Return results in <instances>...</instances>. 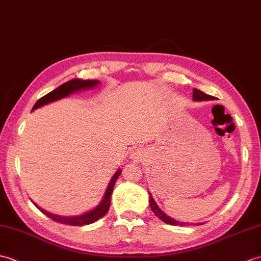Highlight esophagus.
I'll use <instances>...</instances> for the list:
<instances>
[{
	"instance_id": "esophagus-1",
	"label": "esophagus",
	"mask_w": 261,
	"mask_h": 261,
	"mask_svg": "<svg viewBox=\"0 0 261 261\" xmlns=\"http://www.w3.org/2000/svg\"><path fill=\"white\" fill-rule=\"evenodd\" d=\"M142 157V153L139 150H136L135 152H132V158L134 159H140Z\"/></svg>"
}]
</instances>
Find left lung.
<instances>
[{
  "instance_id": "8db88e82",
  "label": "left lung",
  "mask_w": 261,
  "mask_h": 261,
  "mask_svg": "<svg viewBox=\"0 0 261 261\" xmlns=\"http://www.w3.org/2000/svg\"><path fill=\"white\" fill-rule=\"evenodd\" d=\"M193 99H194V101H210V99H214V96L207 95V94H205L202 91L197 90V88H194V90H193ZM149 204H150V207H151V211L153 212V214L158 216V218L162 221H164L165 223L171 224V225H178V224L179 225H185L184 222H179V221H176L173 218H169V216L166 215L163 212V211L158 207V205L156 204V202H154V199L152 198L151 194H150V196H149Z\"/></svg>"
}]
</instances>
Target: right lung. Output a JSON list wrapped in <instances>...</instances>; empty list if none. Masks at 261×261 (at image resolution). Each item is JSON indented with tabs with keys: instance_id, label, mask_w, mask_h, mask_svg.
<instances>
[{
	"instance_id": "add662e5",
	"label": "right lung",
	"mask_w": 261,
	"mask_h": 261,
	"mask_svg": "<svg viewBox=\"0 0 261 261\" xmlns=\"http://www.w3.org/2000/svg\"><path fill=\"white\" fill-rule=\"evenodd\" d=\"M98 84H99V82L95 81V80L94 81H91V80L83 81V80H79V79H74L71 81H68V82L64 83L63 85L57 87L56 90H54L53 92L46 94L45 96H42L40 99H38L35 104V107L32 108V111L38 109V108H41V107H43V105H46L48 103L58 101V99H60V98L68 96L71 93L79 92L81 90H87V88H93V87L97 86ZM120 175H121V169H118L115 171V174L113 175L112 178H111L107 191H105L104 196L101 199V202H99V204L96 207H94L93 210L88 211V212H86L84 214L73 215V216H60L57 214L49 213V212H47V211L42 210L41 207H39L37 204H35V203L33 204H35L43 214L47 215L48 218H50L51 220L56 221V222H58V223L67 224V225H76V226L94 223V222H96L97 220L103 218V216L108 213L110 205H111V195H112L115 181H116V179H118V177Z\"/></svg>"
}]
</instances>
